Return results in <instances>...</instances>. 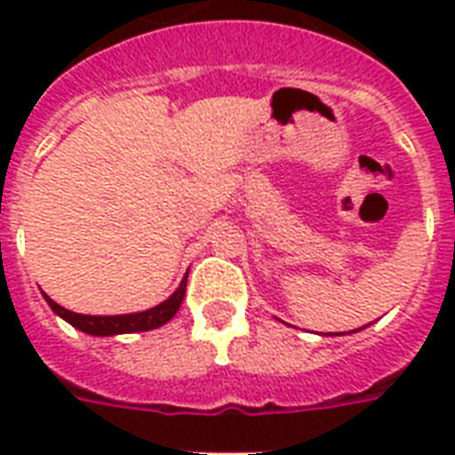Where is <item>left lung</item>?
Instances as JSON below:
<instances>
[{
    "instance_id": "left-lung-1",
    "label": "left lung",
    "mask_w": 455,
    "mask_h": 455,
    "mask_svg": "<svg viewBox=\"0 0 455 455\" xmlns=\"http://www.w3.org/2000/svg\"><path fill=\"white\" fill-rule=\"evenodd\" d=\"M339 335H342V332H339Z\"/></svg>"
}]
</instances>
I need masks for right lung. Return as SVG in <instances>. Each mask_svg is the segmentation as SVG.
<instances>
[{
  "label": "right lung",
  "instance_id": "right-lung-1",
  "mask_svg": "<svg viewBox=\"0 0 455 455\" xmlns=\"http://www.w3.org/2000/svg\"><path fill=\"white\" fill-rule=\"evenodd\" d=\"M186 295V276L181 281L174 295L170 299H164L163 304H157L153 309L141 311V314H124V316H87V314H75V311L63 309L60 304L53 302L49 295H44L49 307H52L60 318H66L68 323L75 325L77 331L87 332V335H123V332H141L153 331L167 323L174 314L179 311Z\"/></svg>",
  "mask_w": 455,
  "mask_h": 455
}]
</instances>
